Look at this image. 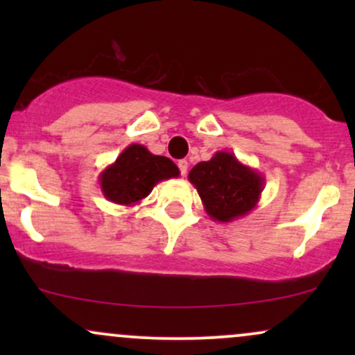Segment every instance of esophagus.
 Here are the masks:
<instances>
[{
    "instance_id": "esophagus-1",
    "label": "esophagus",
    "mask_w": 355,
    "mask_h": 355,
    "mask_svg": "<svg viewBox=\"0 0 355 355\" xmlns=\"http://www.w3.org/2000/svg\"><path fill=\"white\" fill-rule=\"evenodd\" d=\"M178 168H180L182 177H185L187 172H189V162H187V160H180V162H178Z\"/></svg>"
}]
</instances>
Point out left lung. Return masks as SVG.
Here are the masks:
<instances>
[{"label": "left lung", "instance_id": "obj_1", "mask_svg": "<svg viewBox=\"0 0 355 355\" xmlns=\"http://www.w3.org/2000/svg\"><path fill=\"white\" fill-rule=\"evenodd\" d=\"M189 180L211 220L232 222L255 209L266 178L229 152H217L190 170Z\"/></svg>", "mask_w": 355, "mask_h": 355}]
</instances>
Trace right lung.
Wrapping results in <instances>:
<instances>
[{"instance_id":"obj_1","label":"right lung","mask_w":355,"mask_h":355,"mask_svg":"<svg viewBox=\"0 0 355 355\" xmlns=\"http://www.w3.org/2000/svg\"><path fill=\"white\" fill-rule=\"evenodd\" d=\"M178 175L180 170L170 158L150 153L144 145L132 144L100 173L98 182L107 200L132 207L148 197L158 182Z\"/></svg>"}]
</instances>
